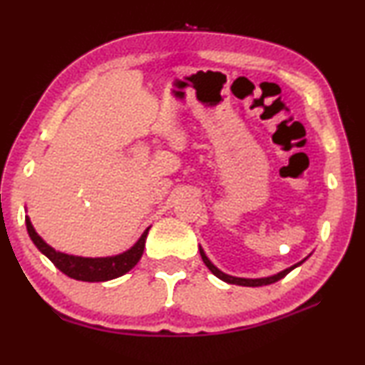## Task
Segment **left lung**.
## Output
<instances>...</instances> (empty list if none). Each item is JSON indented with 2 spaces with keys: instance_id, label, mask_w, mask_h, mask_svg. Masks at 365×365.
I'll use <instances>...</instances> for the list:
<instances>
[{
  "instance_id": "8db88e82",
  "label": "left lung",
  "mask_w": 365,
  "mask_h": 365,
  "mask_svg": "<svg viewBox=\"0 0 365 365\" xmlns=\"http://www.w3.org/2000/svg\"><path fill=\"white\" fill-rule=\"evenodd\" d=\"M200 255H202V259H203V263L207 264V268L212 271V273L217 276V278H220L222 281H225V283H228V284H238V286H250V287H258V286H266V284H273V283H276V281H279V279H283L284 276L287 274V273H291L292 269L294 268H297V266H301L302 263H304V261L309 258V256H307V258H304L302 261H299V263H296V264H292L291 268H286V269H283V271H279V273H276V274H273V276H266V278H236V276H230V274H227V273H223V271H220L217 266H215L212 261L208 259V256L205 255V251H203V248L202 246H200Z\"/></svg>"
}]
</instances>
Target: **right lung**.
<instances>
[{
    "label": "right lung",
    "instance_id": "obj_1",
    "mask_svg": "<svg viewBox=\"0 0 365 365\" xmlns=\"http://www.w3.org/2000/svg\"><path fill=\"white\" fill-rule=\"evenodd\" d=\"M26 228L29 238L33 240L41 253L53 261L56 268L68 274L69 278L78 281H87V283H102V281H110L119 278V276L129 273V271L138 263L142 258L143 248H145V240L148 235V227L142 233L140 238L135 241V245L130 246L124 253L114 256H104V258H86V256L66 255L61 251H56L53 246H49L41 236L36 233V230L31 223L29 217H26Z\"/></svg>",
    "mask_w": 365,
    "mask_h": 365
}]
</instances>
